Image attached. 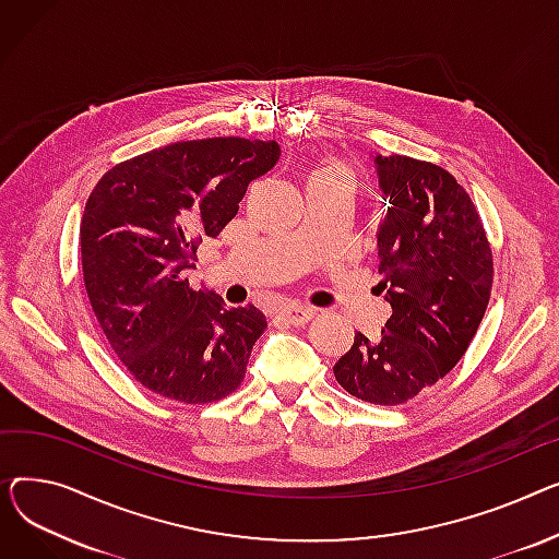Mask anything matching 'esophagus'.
Instances as JSON below:
<instances>
[{"label": "esophagus", "mask_w": 559, "mask_h": 559, "mask_svg": "<svg viewBox=\"0 0 559 559\" xmlns=\"http://www.w3.org/2000/svg\"><path fill=\"white\" fill-rule=\"evenodd\" d=\"M280 316L290 324H307L313 318V309H307L300 305H286L280 309Z\"/></svg>", "instance_id": "esophagus-1"}]
</instances>
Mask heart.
Masks as SVG:
<instances>
[{
	"label": "heart",
	"mask_w": 559,
	"mask_h": 559,
	"mask_svg": "<svg viewBox=\"0 0 559 559\" xmlns=\"http://www.w3.org/2000/svg\"><path fill=\"white\" fill-rule=\"evenodd\" d=\"M311 182H332V185H341V187H345V189H349V191H352V187H354L352 174H349L345 167H341V164H330V167H324V169L316 171V174L309 178L307 185H311Z\"/></svg>",
	"instance_id": "heart-1"
}]
</instances>
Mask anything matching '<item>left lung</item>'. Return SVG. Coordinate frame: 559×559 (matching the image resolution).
Instances as JSON below:
<instances>
[{
    "instance_id": "8db88e82",
    "label": "left lung",
    "mask_w": 559,
    "mask_h": 559,
    "mask_svg": "<svg viewBox=\"0 0 559 559\" xmlns=\"http://www.w3.org/2000/svg\"><path fill=\"white\" fill-rule=\"evenodd\" d=\"M388 214L379 225L377 290L390 305L381 336L356 332L336 366L352 397L400 406L455 368L485 316L495 261L478 210L433 162L377 155Z\"/></svg>"
}]
</instances>
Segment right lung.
I'll list each match as a JSON object with an SVG mask.
<instances>
[{"mask_svg":"<svg viewBox=\"0 0 559 559\" xmlns=\"http://www.w3.org/2000/svg\"><path fill=\"white\" fill-rule=\"evenodd\" d=\"M277 159V142H176L117 164L92 189L81 221L87 298L123 368L155 395L210 404L241 385L266 316L193 290L185 271Z\"/></svg>","mask_w":559,"mask_h":559,"instance_id":"obj_1","label":"right lung"}]
</instances>
